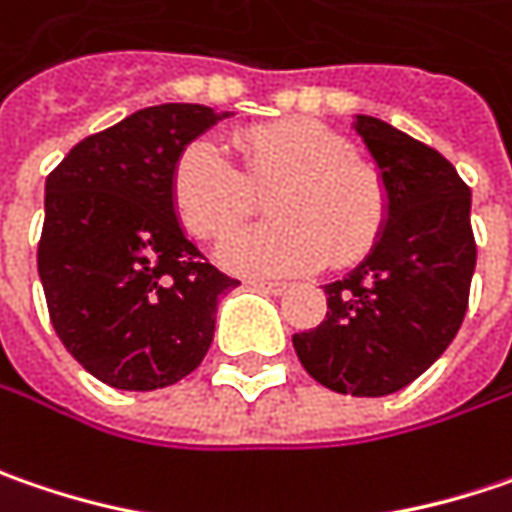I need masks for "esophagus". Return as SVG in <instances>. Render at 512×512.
<instances>
[{
	"label": "esophagus",
	"instance_id": "1",
	"mask_svg": "<svg viewBox=\"0 0 512 512\" xmlns=\"http://www.w3.org/2000/svg\"><path fill=\"white\" fill-rule=\"evenodd\" d=\"M247 285H250V288H256V291H265V294H273V296H279L288 291V285H285V282H268V279H250Z\"/></svg>",
	"mask_w": 512,
	"mask_h": 512
}]
</instances>
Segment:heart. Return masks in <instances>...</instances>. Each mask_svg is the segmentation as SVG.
<instances>
[{
  "instance_id": "heart-1",
  "label": "heart",
  "mask_w": 512,
  "mask_h": 512,
  "mask_svg": "<svg viewBox=\"0 0 512 512\" xmlns=\"http://www.w3.org/2000/svg\"><path fill=\"white\" fill-rule=\"evenodd\" d=\"M244 172L207 138L187 143L169 169V204L195 239H221L270 192L273 221L227 236L218 256L256 276H291L363 262L389 221V187L380 169L357 158L340 132L311 117L244 129Z\"/></svg>"
}]
</instances>
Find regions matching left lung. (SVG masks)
I'll return each mask as SVG.
<instances>
[{
	"mask_svg": "<svg viewBox=\"0 0 512 512\" xmlns=\"http://www.w3.org/2000/svg\"><path fill=\"white\" fill-rule=\"evenodd\" d=\"M357 135L389 187L369 256L325 285V320L294 334L305 371L331 392L383 397L418 380L455 340L475 270L470 187L432 146L369 115Z\"/></svg>",
	"mask_w": 512,
	"mask_h": 512,
	"instance_id": "1",
	"label": "left lung"
}]
</instances>
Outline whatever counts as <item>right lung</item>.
I'll return each mask as SVG.
<instances>
[{"mask_svg":"<svg viewBox=\"0 0 512 512\" xmlns=\"http://www.w3.org/2000/svg\"><path fill=\"white\" fill-rule=\"evenodd\" d=\"M227 112L149 106L80 141L45 181L37 268L68 354L112 389L152 392L198 369L221 294L239 285L169 204L178 152Z\"/></svg>","mask_w":512,"mask_h":512,"instance_id":"add662e5","label":"right lung"}]
</instances>
